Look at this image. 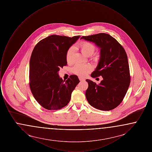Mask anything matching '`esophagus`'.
Wrapping results in <instances>:
<instances>
[{"label": "esophagus", "mask_w": 152, "mask_h": 152, "mask_svg": "<svg viewBox=\"0 0 152 152\" xmlns=\"http://www.w3.org/2000/svg\"><path fill=\"white\" fill-rule=\"evenodd\" d=\"M79 80L81 81H84L85 79H84V78H83V77H79Z\"/></svg>", "instance_id": "obj_1"}]
</instances>
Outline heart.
<instances>
[{"label":"heart","instance_id":"b5f03b06","mask_svg":"<svg viewBox=\"0 0 152 152\" xmlns=\"http://www.w3.org/2000/svg\"><path fill=\"white\" fill-rule=\"evenodd\" d=\"M77 47L81 52L87 56H91L94 53L95 50V47L93 44L86 41L80 43L77 45ZM74 52L75 49L73 47H70L66 51V60L68 63H72ZM91 71L92 67L88 64H77L75 65L72 69L73 72L81 77L87 76V74Z\"/></svg>","mask_w":152,"mask_h":152}]
</instances>
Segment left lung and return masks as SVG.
I'll use <instances>...</instances> for the list:
<instances>
[{
	"mask_svg": "<svg viewBox=\"0 0 152 152\" xmlns=\"http://www.w3.org/2000/svg\"><path fill=\"white\" fill-rule=\"evenodd\" d=\"M81 39L94 43L100 49V58L96 69L91 76H101L99 85L86 80L88 88L86 96L89 104L101 110H110L123 101L129 87L130 72L126 53L115 38L100 33L83 36Z\"/></svg>",
	"mask_w": 152,
	"mask_h": 152,
	"instance_id": "left-lung-1",
	"label": "left lung"
}]
</instances>
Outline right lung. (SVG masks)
Returning a JSON list of instances; mask_svg holds the SVG:
<instances>
[{"instance_id": "right-lung-1", "label": "right lung", "mask_w": 152, "mask_h": 152, "mask_svg": "<svg viewBox=\"0 0 152 152\" xmlns=\"http://www.w3.org/2000/svg\"><path fill=\"white\" fill-rule=\"evenodd\" d=\"M79 37L50 35L40 40L32 51L29 87L35 100L46 109L58 110L67 105L79 83L76 75H71L66 81L58 75L60 68L67 64L66 51Z\"/></svg>"}]
</instances>
